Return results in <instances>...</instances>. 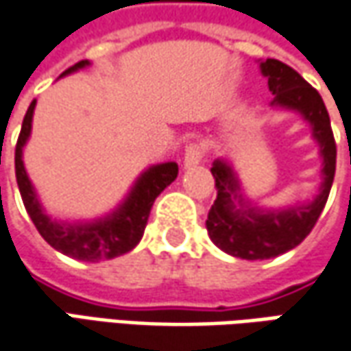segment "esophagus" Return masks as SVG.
I'll return each mask as SVG.
<instances>
[{"mask_svg": "<svg viewBox=\"0 0 351 351\" xmlns=\"http://www.w3.org/2000/svg\"><path fill=\"white\" fill-rule=\"evenodd\" d=\"M206 155V149L202 143H198V141H192L186 145L184 149V167L189 169V167H196V165H200L202 159H204Z\"/></svg>", "mask_w": 351, "mask_h": 351, "instance_id": "34e87169", "label": "esophagus"}]
</instances>
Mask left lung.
I'll return each mask as SVG.
<instances>
[{
	"instance_id": "left-lung-1",
	"label": "left lung",
	"mask_w": 351,
	"mask_h": 351,
	"mask_svg": "<svg viewBox=\"0 0 351 351\" xmlns=\"http://www.w3.org/2000/svg\"><path fill=\"white\" fill-rule=\"evenodd\" d=\"M261 72L267 76L269 92L275 96L273 104L302 114V117L313 125V133L320 143V153L324 160V180L320 194L311 204L281 212H259L252 206L241 204V200L239 208L234 204V200L239 198V182L236 175L226 162H214L212 175L216 180L218 196L208 212V236L221 252L250 261L287 253L297 247L313 232L326 206L336 173V141L326 106L316 88L308 84L297 70L275 58H267L265 62H261Z\"/></svg>"
}]
</instances>
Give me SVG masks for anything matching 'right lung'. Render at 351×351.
<instances>
[{
  "label": "right lung",
  "mask_w": 351,
  "mask_h": 351,
  "mask_svg": "<svg viewBox=\"0 0 351 351\" xmlns=\"http://www.w3.org/2000/svg\"><path fill=\"white\" fill-rule=\"evenodd\" d=\"M84 66H88V60H80L69 70H64L62 74H69V72L84 69ZM35 104H37V99L31 101V106L25 114L21 133H19V139L15 145V176H17V186H19L21 198H23L25 210L31 216L38 234L49 245H53L56 252L64 253L74 259H80V261H90V263L114 259L117 255L131 252L143 237L155 198L178 175V165L162 162L157 167H151L137 180L135 189L131 191L130 198L123 202V206L106 220L84 223V226L82 223H78V226L58 223L43 212L37 194L31 186V180L25 173L23 159H21L23 145L27 143L29 133H31Z\"/></svg>",
  "instance_id": "obj_1"
}]
</instances>
